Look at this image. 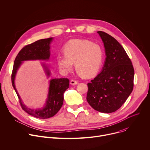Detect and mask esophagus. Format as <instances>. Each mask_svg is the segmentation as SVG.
Wrapping results in <instances>:
<instances>
[{
    "label": "esophagus",
    "mask_w": 150,
    "mask_h": 150,
    "mask_svg": "<svg viewBox=\"0 0 150 150\" xmlns=\"http://www.w3.org/2000/svg\"><path fill=\"white\" fill-rule=\"evenodd\" d=\"M78 82L76 80H74V79H71V81H70V84L71 85H75L76 84H78Z\"/></svg>",
    "instance_id": "1"
}]
</instances>
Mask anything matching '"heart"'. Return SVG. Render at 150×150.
Here are the masks:
<instances>
[{
  "instance_id": "b5f03b06",
  "label": "heart",
  "mask_w": 150,
  "mask_h": 150,
  "mask_svg": "<svg viewBox=\"0 0 150 150\" xmlns=\"http://www.w3.org/2000/svg\"><path fill=\"white\" fill-rule=\"evenodd\" d=\"M64 52L65 55H58L57 60L59 69L64 74L71 72L75 62L78 73L90 78L98 73L103 64V48L88 40H71L65 45Z\"/></svg>"
}]
</instances>
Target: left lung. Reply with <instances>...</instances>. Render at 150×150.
<instances>
[{"label":"left lung","mask_w":150,"mask_h":150,"mask_svg":"<svg viewBox=\"0 0 150 150\" xmlns=\"http://www.w3.org/2000/svg\"><path fill=\"white\" fill-rule=\"evenodd\" d=\"M105 49L101 72L88 83L86 100L96 111L111 113L126 101L134 87V69L124 47L112 36L97 32Z\"/></svg>","instance_id":"obj_1"}]
</instances>
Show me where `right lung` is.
Returning a JSON list of instances; mask_svg holds the SVG:
<instances>
[{"instance_id": "obj_1", "label": "right lung", "mask_w": 150, "mask_h": 150, "mask_svg": "<svg viewBox=\"0 0 150 150\" xmlns=\"http://www.w3.org/2000/svg\"><path fill=\"white\" fill-rule=\"evenodd\" d=\"M52 38L43 39L24 46L16 56L12 73V86L18 96L22 108L28 114L40 119H47L54 116L61 109L64 103V93L69 88V80L68 78H55L50 81L48 96L45 106L42 109L32 110L26 107L22 103L21 98L15 85V78L16 72L22 61L29 60H47L50 57V43ZM47 76L50 71L45 67Z\"/></svg>"}]
</instances>
